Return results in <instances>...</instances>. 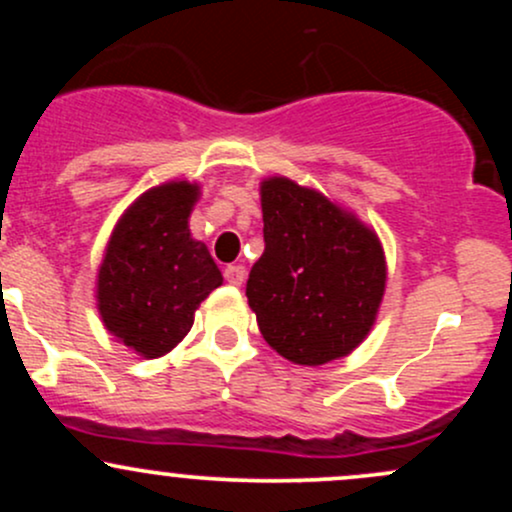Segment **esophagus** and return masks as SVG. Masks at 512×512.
Here are the masks:
<instances>
[{
    "instance_id": "obj_1",
    "label": "esophagus",
    "mask_w": 512,
    "mask_h": 512,
    "mask_svg": "<svg viewBox=\"0 0 512 512\" xmlns=\"http://www.w3.org/2000/svg\"><path fill=\"white\" fill-rule=\"evenodd\" d=\"M223 276H226L228 284L233 286H240L245 281V276H248V272H245L243 264H228L226 272H223Z\"/></svg>"
}]
</instances>
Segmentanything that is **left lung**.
<instances>
[{
	"mask_svg": "<svg viewBox=\"0 0 512 512\" xmlns=\"http://www.w3.org/2000/svg\"><path fill=\"white\" fill-rule=\"evenodd\" d=\"M260 202L264 252L245 296L264 342L298 366L349 356L373 330L385 296L378 233L284 175L260 182Z\"/></svg>",
	"mask_w": 512,
	"mask_h": 512,
	"instance_id": "1",
	"label": "left lung"
}]
</instances>
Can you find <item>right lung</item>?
Here are the masks:
<instances>
[{
    "label": "right lung",
    "instance_id": "1",
    "mask_svg": "<svg viewBox=\"0 0 512 512\" xmlns=\"http://www.w3.org/2000/svg\"><path fill=\"white\" fill-rule=\"evenodd\" d=\"M202 195L197 182L151 187L125 209L110 233L96 279L101 320L137 356L173 351L192 330L195 310L223 276L207 245L190 233Z\"/></svg>",
    "mask_w": 512,
    "mask_h": 512
}]
</instances>
